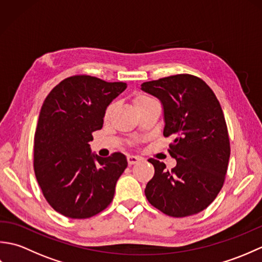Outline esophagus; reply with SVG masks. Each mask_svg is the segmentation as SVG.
I'll list each match as a JSON object with an SVG mask.
<instances>
[{
  "mask_svg": "<svg viewBox=\"0 0 262 262\" xmlns=\"http://www.w3.org/2000/svg\"><path fill=\"white\" fill-rule=\"evenodd\" d=\"M142 159L140 157H134V155H128L127 157V161H128V164L133 165V164H136L140 162Z\"/></svg>",
  "mask_w": 262,
  "mask_h": 262,
  "instance_id": "1",
  "label": "esophagus"
}]
</instances>
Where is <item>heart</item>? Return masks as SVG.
Instances as JSON below:
<instances>
[{
    "label": "heart",
    "instance_id": "b5f03b06",
    "mask_svg": "<svg viewBox=\"0 0 262 262\" xmlns=\"http://www.w3.org/2000/svg\"><path fill=\"white\" fill-rule=\"evenodd\" d=\"M149 100H152V99L149 98V97H147V96H138L134 100V104H135V107L137 108L138 105L145 103V102L149 101ZM114 108H115V104L114 103H111V104L108 105V108H107V110H105V114H104V118L105 119H108L109 117L111 116V114H113Z\"/></svg>",
    "mask_w": 262,
    "mask_h": 262
}]
</instances>
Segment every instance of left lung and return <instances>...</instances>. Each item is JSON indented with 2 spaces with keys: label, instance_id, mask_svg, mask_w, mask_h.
I'll list each match as a JSON object with an SVG mask.
<instances>
[{
  "label": "left lung",
  "instance_id": "obj_1",
  "mask_svg": "<svg viewBox=\"0 0 262 262\" xmlns=\"http://www.w3.org/2000/svg\"><path fill=\"white\" fill-rule=\"evenodd\" d=\"M142 90L163 108L165 137H172L171 171L149 159L155 173L145 188L149 204L173 217L197 214L213 203L223 187L230 140L221 104L197 76L179 74L144 82Z\"/></svg>",
  "mask_w": 262,
  "mask_h": 262
}]
</instances>
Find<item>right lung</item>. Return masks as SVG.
Returning a JSON list of instances; mask_svg holds the SVG:
<instances>
[{"mask_svg":"<svg viewBox=\"0 0 262 262\" xmlns=\"http://www.w3.org/2000/svg\"><path fill=\"white\" fill-rule=\"evenodd\" d=\"M126 83L89 75L63 80L48 94L35 134V174L52 207L70 219H89L111 203L117 180L127 168L122 153H92V132L103 125L113 100Z\"/></svg>","mask_w":262,"mask_h":262,"instance_id":"add662e5","label":"right lung"}]
</instances>
